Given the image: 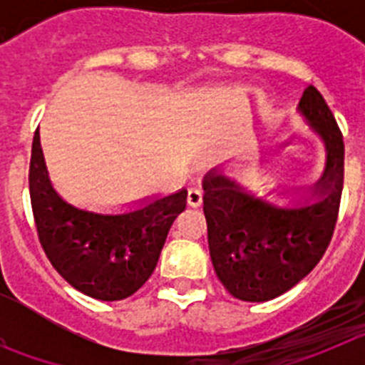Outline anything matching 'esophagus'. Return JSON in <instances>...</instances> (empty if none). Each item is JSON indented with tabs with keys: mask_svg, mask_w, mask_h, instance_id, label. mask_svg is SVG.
I'll use <instances>...</instances> for the list:
<instances>
[{
	"mask_svg": "<svg viewBox=\"0 0 365 365\" xmlns=\"http://www.w3.org/2000/svg\"><path fill=\"white\" fill-rule=\"evenodd\" d=\"M188 205L193 206V208H197V206L202 205V192L197 188H192L188 192Z\"/></svg>",
	"mask_w": 365,
	"mask_h": 365,
	"instance_id": "esophagus-1",
	"label": "esophagus"
}]
</instances>
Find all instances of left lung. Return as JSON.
<instances>
[{
    "instance_id": "1",
    "label": "left lung",
    "mask_w": 365,
    "mask_h": 365,
    "mask_svg": "<svg viewBox=\"0 0 365 365\" xmlns=\"http://www.w3.org/2000/svg\"><path fill=\"white\" fill-rule=\"evenodd\" d=\"M298 111L325 146L324 173L311 188L316 201L279 208L217 170L202 180L214 270L225 289L243 302H269L292 289L318 265L336 227L344 188L341 131L314 86L305 89Z\"/></svg>"
}]
</instances>
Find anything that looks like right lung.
<instances>
[{
    "label": "right lung",
    "instance_id": "right-lung-1",
    "mask_svg": "<svg viewBox=\"0 0 365 365\" xmlns=\"http://www.w3.org/2000/svg\"><path fill=\"white\" fill-rule=\"evenodd\" d=\"M29 190L38 240L51 265L76 291L102 302L128 298L148 282L188 195L179 190L115 215L76 208L51 185L38 131L32 140Z\"/></svg>",
    "mask_w": 365,
    "mask_h": 365
}]
</instances>
